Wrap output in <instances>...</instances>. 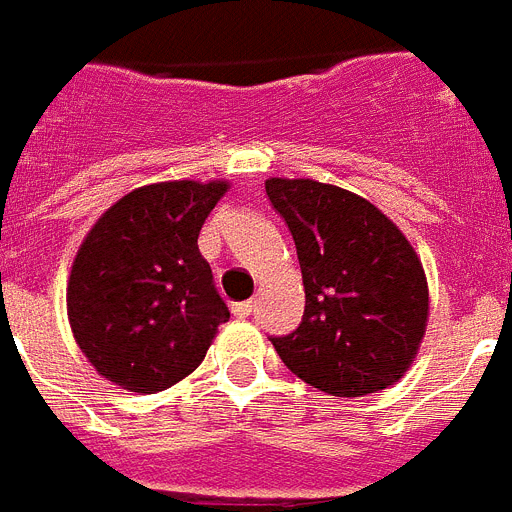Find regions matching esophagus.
Wrapping results in <instances>:
<instances>
[{"label": "esophagus", "instance_id": "34e87169", "mask_svg": "<svg viewBox=\"0 0 512 512\" xmlns=\"http://www.w3.org/2000/svg\"><path fill=\"white\" fill-rule=\"evenodd\" d=\"M255 307H257L255 302H239V304H234V307H231V312H234L236 317H249L252 312H255Z\"/></svg>", "mask_w": 512, "mask_h": 512}]
</instances>
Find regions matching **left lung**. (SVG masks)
I'll list each match as a JSON object with an SVG mask.
<instances>
[{"label": "left lung", "mask_w": 512, "mask_h": 512, "mask_svg": "<svg viewBox=\"0 0 512 512\" xmlns=\"http://www.w3.org/2000/svg\"><path fill=\"white\" fill-rule=\"evenodd\" d=\"M304 281L299 328L270 338L299 380L338 398L401 380L422 346L429 286L422 260L380 208L315 179L270 176Z\"/></svg>", "instance_id": "left-lung-1"}]
</instances>
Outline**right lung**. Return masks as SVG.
Returning a JSON list of instances; mask_svg holds the SVG:
<instances>
[{
    "instance_id": "right-lung-1",
    "label": "right lung",
    "mask_w": 512,
    "mask_h": 512,
    "mask_svg": "<svg viewBox=\"0 0 512 512\" xmlns=\"http://www.w3.org/2000/svg\"><path fill=\"white\" fill-rule=\"evenodd\" d=\"M229 187L226 179L145 184L85 234L67 317L98 375L130 393H158L200 367L229 307L197 236Z\"/></svg>"
}]
</instances>
